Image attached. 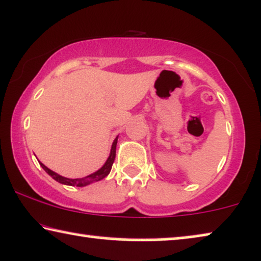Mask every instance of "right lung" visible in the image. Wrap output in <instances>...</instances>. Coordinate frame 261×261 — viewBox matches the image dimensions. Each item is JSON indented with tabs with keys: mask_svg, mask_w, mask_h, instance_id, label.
<instances>
[{
	"mask_svg": "<svg viewBox=\"0 0 261 261\" xmlns=\"http://www.w3.org/2000/svg\"><path fill=\"white\" fill-rule=\"evenodd\" d=\"M116 144H117V138L114 140L113 142V146H112V151H110V155L109 158L107 159V162L105 165H103L101 169L98 171H96V172L89 174V176L84 177V178H77V179H71V178H65L63 176H60V174L53 172L48 169V167H46L44 164L40 163V165L42 169H44L46 172H47L49 176H51L53 179L59 181V183L62 184H65V185H71V187H85V185H89L91 183H94V181H98L103 179V178H106L108 176L110 170H112V166H113V163L114 160H115V155H116Z\"/></svg>",
	"mask_w": 261,
	"mask_h": 261,
	"instance_id": "obj_1",
	"label": "right lung"
}]
</instances>
